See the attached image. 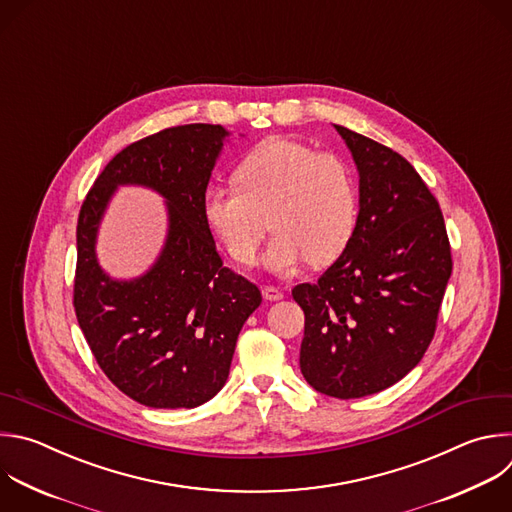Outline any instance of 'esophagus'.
Segmentation results:
<instances>
[{"label":"esophagus","mask_w":512,"mask_h":512,"mask_svg":"<svg viewBox=\"0 0 512 512\" xmlns=\"http://www.w3.org/2000/svg\"><path fill=\"white\" fill-rule=\"evenodd\" d=\"M263 297L269 299V301H279V299H283V291H281L279 287L265 285V287H263Z\"/></svg>","instance_id":"1"}]
</instances>
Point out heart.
I'll return each instance as SVG.
<instances>
[{"label":"heart","instance_id":"heart-1","mask_svg":"<svg viewBox=\"0 0 512 512\" xmlns=\"http://www.w3.org/2000/svg\"><path fill=\"white\" fill-rule=\"evenodd\" d=\"M235 179L237 187L207 191L203 215L237 263H257L269 223L277 233L265 265L275 273L289 275L307 261L329 263L348 247L358 221V191L344 158L271 138L243 158Z\"/></svg>","mask_w":512,"mask_h":512}]
</instances>
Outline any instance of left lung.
Wrapping results in <instances>:
<instances>
[{"mask_svg":"<svg viewBox=\"0 0 512 512\" xmlns=\"http://www.w3.org/2000/svg\"><path fill=\"white\" fill-rule=\"evenodd\" d=\"M360 175L354 235L317 279L293 287L305 313L299 352L317 392L350 400L400 382L426 354L452 273L438 201L392 148L333 124Z\"/></svg>","mask_w":512,"mask_h":512,"instance_id":"obj_1","label":"left lung"}]
</instances>
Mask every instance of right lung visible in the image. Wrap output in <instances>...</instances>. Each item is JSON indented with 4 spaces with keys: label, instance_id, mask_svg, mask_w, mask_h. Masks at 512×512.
I'll return each instance as SVG.
<instances>
[{
    "label": "right lung",
    "instance_id": "right-lung-1",
    "mask_svg": "<svg viewBox=\"0 0 512 512\" xmlns=\"http://www.w3.org/2000/svg\"><path fill=\"white\" fill-rule=\"evenodd\" d=\"M221 124L164 128L120 150L88 191L76 229L74 309L108 380L148 408H197L227 382L239 331L261 305L255 283L223 265L203 215ZM122 184L156 190L169 233L155 265L114 280L97 263L103 211Z\"/></svg>",
    "mask_w": 512,
    "mask_h": 512
}]
</instances>
